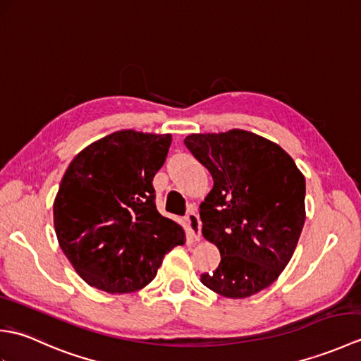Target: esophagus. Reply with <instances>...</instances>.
<instances>
[{
  "mask_svg": "<svg viewBox=\"0 0 361 361\" xmlns=\"http://www.w3.org/2000/svg\"><path fill=\"white\" fill-rule=\"evenodd\" d=\"M186 224L189 226L190 234L194 235V239L195 240H200V237H202V224H200V219H198V216H197L194 211H190L188 216H186Z\"/></svg>",
  "mask_w": 361,
  "mask_h": 361,
  "instance_id": "1",
  "label": "esophagus"
}]
</instances>
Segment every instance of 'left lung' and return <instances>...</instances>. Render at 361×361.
<instances>
[{
    "instance_id": "obj_1",
    "label": "left lung",
    "mask_w": 361,
    "mask_h": 361,
    "mask_svg": "<svg viewBox=\"0 0 361 361\" xmlns=\"http://www.w3.org/2000/svg\"><path fill=\"white\" fill-rule=\"evenodd\" d=\"M185 145L214 180L200 219L221 259L202 282L221 296L248 298L293 256L305 221L304 175L278 144L245 130L189 135Z\"/></svg>"
}]
</instances>
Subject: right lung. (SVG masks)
Wrapping results in <instances>:
<instances>
[{"label": "right lung", "mask_w": 361, "mask_h": 361, "mask_svg": "<svg viewBox=\"0 0 361 361\" xmlns=\"http://www.w3.org/2000/svg\"><path fill=\"white\" fill-rule=\"evenodd\" d=\"M171 135L121 130L75 157L54 202L60 248L88 286L132 293L153 281L163 257L186 242L185 231L155 204L153 176Z\"/></svg>", "instance_id": "right-lung-1"}]
</instances>
